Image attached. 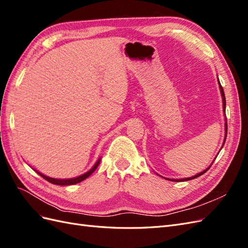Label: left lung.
<instances>
[{
    "label": "left lung",
    "instance_id": "obj_1",
    "mask_svg": "<svg viewBox=\"0 0 248 248\" xmlns=\"http://www.w3.org/2000/svg\"><path fill=\"white\" fill-rule=\"evenodd\" d=\"M218 82H219V79H218ZM219 88H220V92H221V96H222V101H223V111L226 112V96H224V92H223V89H222V87H221V85H220V82H219ZM227 134H228V124H227V118H226V138H224V141H226V139H227ZM224 145V144H223ZM209 170V168L207 169V170H205L204 171H202V172H200V174H198V175H196V176H193V177H191V178H186V179H169L170 181H175V182H181V181H188V180H192V179H196V178H198V177H200L201 175H202L204 174V172H206L207 170Z\"/></svg>",
    "mask_w": 248,
    "mask_h": 248
}]
</instances>
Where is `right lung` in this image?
Instances as JSON below:
<instances>
[{
  "instance_id": "obj_1",
  "label": "right lung",
  "mask_w": 248,
  "mask_h": 248,
  "mask_svg": "<svg viewBox=\"0 0 248 248\" xmlns=\"http://www.w3.org/2000/svg\"><path fill=\"white\" fill-rule=\"evenodd\" d=\"M99 162H100V159H98V161H97L95 164H94V167L90 170L89 171H87L86 174H84V175H81V176H79V177H77V178H73V179H54V178H49V177H47V176H44V175H42L41 172H39V171H37L38 172V174L43 178V179H46V181H48V182H50V183H52V184H56V185H73V184H77V183H79V182H81L82 180H85V179H87L90 175L92 174V172L97 169V167H98V164H99Z\"/></svg>"
}]
</instances>
